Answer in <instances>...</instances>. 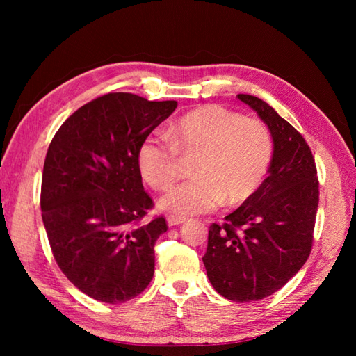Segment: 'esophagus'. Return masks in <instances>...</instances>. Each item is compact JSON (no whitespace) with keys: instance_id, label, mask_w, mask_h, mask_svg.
<instances>
[{"instance_id":"obj_1","label":"esophagus","mask_w":356,"mask_h":356,"mask_svg":"<svg viewBox=\"0 0 356 356\" xmlns=\"http://www.w3.org/2000/svg\"><path fill=\"white\" fill-rule=\"evenodd\" d=\"M166 222H168V226H176V225H180V223L186 222V217L176 216V214H170L168 217H166Z\"/></svg>"}]
</instances>
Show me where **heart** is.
Returning <instances> with one entry per match:
<instances>
[{
	"label": "heart",
	"instance_id": "obj_1",
	"mask_svg": "<svg viewBox=\"0 0 356 356\" xmlns=\"http://www.w3.org/2000/svg\"><path fill=\"white\" fill-rule=\"evenodd\" d=\"M272 136L260 119L208 104L188 111L168 130L142 140L138 163L145 182L166 190L182 171V159L194 157L195 177L172 186L161 208L174 214L209 213L226 202L238 205L259 190L270 166Z\"/></svg>",
	"mask_w": 356,
	"mask_h": 356
}]
</instances>
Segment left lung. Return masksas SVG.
I'll return each instance as SVG.
<instances>
[{
	"instance_id": "obj_1",
	"label": "left lung",
	"mask_w": 356,
	"mask_h": 356,
	"mask_svg": "<svg viewBox=\"0 0 356 356\" xmlns=\"http://www.w3.org/2000/svg\"><path fill=\"white\" fill-rule=\"evenodd\" d=\"M274 140L269 176L225 223H213L203 264L214 289L240 303L269 297L303 268L314 243L320 191L312 151L269 104L237 95Z\"/></svg>"
}]
</instances>
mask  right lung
Listing matches in <instances>:
<instances>
[{
	"instance_id": "1",
	"label": "right lung",
	"mask_w": 356,
	"mask_h": 356,
	"mask_svg": "<svg viewBox=\"0 0 356 356\" xmlns=\"http://www.w3.org/2000/svg\"><path fill=\"white\" fill-rule=\"evenodd\" d=\"M176 107L104 95L74 111L49 145L41 211L51 254L81 292L102 303L138 297L153 280L156 240L168 226L163 216L142 222L154 203L138 151Z\"/></svg>"
}]
</instances>
